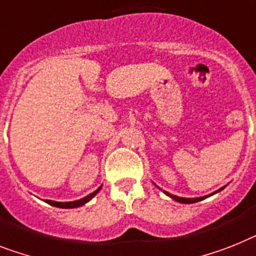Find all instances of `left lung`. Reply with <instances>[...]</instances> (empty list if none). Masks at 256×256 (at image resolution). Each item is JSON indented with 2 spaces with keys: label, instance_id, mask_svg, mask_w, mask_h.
<instances>
[{
  "label": "left lung",
  "instance_id": "obj_1",
  "mask_svg": "<svg viewBox=\"0 0 256 256\" xmlns=\"http://www.w3.org/2000/svg\"><path fill=\"white\" fill-rule=\"evenodd\" d=\"M224 188H225V187H221V188L217 190V191H216V192H213V194H210V195L202 196V198H194V199H191V198H179V196L171 195V194H168V192H166V191H164V194H166V195H168V198H171V199H174L175 202H182V204H192V202H200V200L206 199V198H209V196H212V195H214V194H217V192L222 191Z\"/></svg>",
  "mask_w": 256,
  "mask_h": 256
}]
</instances>
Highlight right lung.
Instances as JSON below:
<instances>
[{
  "mask_svg": "<svg viewBox=\"0 0 256 256\" xmlns=\"http://www.w3.org/2000/svg\"><path fill=\"white\" fill-rule=\"evenodd\" d=\"M100 188H102V186L99 187L98 190H95L94 192H92L90 195L85 196V198H82V199L80 200H76V202H54V200H46V202H48L50 206H57V208H65V209H69V208H78V206H85L86 202H90V200L94 198L96 194H98L99 191H100Z\"/></svg>",
  "mask_w": 256,
  "mask_h": 256,
  "instance_id": "add662e5",
  "label": "right lung"
}]
</instances>
